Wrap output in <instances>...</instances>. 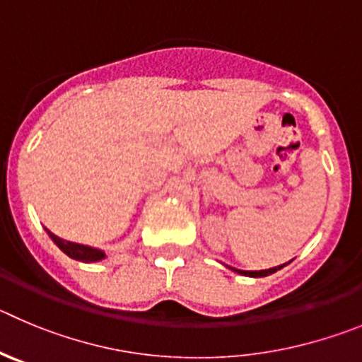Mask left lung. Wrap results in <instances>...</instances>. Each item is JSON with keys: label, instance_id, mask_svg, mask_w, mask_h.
I'll return each mask as SVG.
<instances>
[{"label": "left lung", "instance_id": "obj_1", "mask_svg": "<svg viewBox=\"0 0 362 362\" xmlns=\"http://www.w3.org/2000/svg\"><path fill=\"white\" fill-rule=\"evenodd\" d=\"M285 265H287V264H281V265H278V267H271V269H262V271H242V269H235V267H230V265H228V267H230L231 271H235V273L242 274V276L262 278V276H269V274L276 273V271H280L281 267H285Z\"/></svg>", "mask_w": 362, "mask_h": 362}]
</instances>
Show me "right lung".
Masks as SVG:
<instances>
[{
  "label": "right lung",
  "instance_id": "obj_1",
  "mask_svg": "<svg viewBox=\"0 0 362 362\" xmlns=\"http://www.w3.org/2000/svg\"><path fill=\"white\" fill-rule=\"evenodd\" d=\"M45 230H46V233L49 235V238L53 240V244H55V246H57L62 253H66L69 258H73V260L88 262L89 264V262H100L107 257V253H105L104 250L86 246V244H78V242L64 240V238H61V237H57L55 233H52L48 228H45Z\"/></svg>",
  "mask_w": 362,
  "mask_h": 362
}]
</instances>
